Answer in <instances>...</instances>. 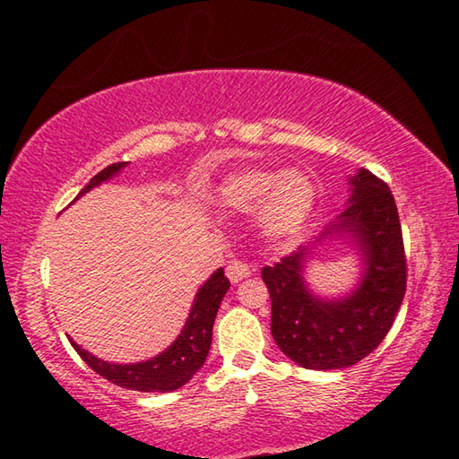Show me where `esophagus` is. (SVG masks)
I'll use <instances>...</instances> for the list:
<instances>
[{
	"label": "esophagus",
	"instance_id": "esophagus-1",
	"mask_svg": "<svg viewBox=\"0 0 459 459\" xmlns=\"http://www.w3.org/2000/svg\"><path fill=\"white\" fill-rule=\"evenodd\" d=\"M227 275H229L232 283H238V281H243L245 277L251 275V267H248L245 261L232 259V261H229V265H227Z\"/></svg>",
	"mask_w": 459,
	"mask_h": 459
}]
</instances>
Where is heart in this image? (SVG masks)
<instances>
[{
  "label": "heart",
  "instance_id": "obj_1",
  "mask_svg": "<svg viewBox=\"0 0 459 459\" xmlns=\"http://www.w3.org/2000/svg\"><path fill=\"white\" fill-rule=\"evenodd\" d=\"M221 202L235 212L259 211L261 232L269 240H290L312 214L316 188L301 169L277 174L271 169H243L229 176L219 190Z\"/></svg>",
  "mask_w": 459,
  "mask_h": 459
}]
</instances>
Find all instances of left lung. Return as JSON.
<instances>
[{
	"instance_id": "8db88e82",
	"label": "left lung",
	"mask_w": 459,
	"mask_h": 459,
	"mask_svg": "<svg viewBox=\"0 0 459 459\" xmlns=\"http://www.w3.org/2000/svg\"><path fill=\"white\" fill-rule=\"evenodd\" d=\"M351 184V206L328 230H351L364 255L367 275L351 298L322 301L309 295L301 279L306 248L261 271L271 298V333L281 352L304 368H346L367 359L391 330L405 298L407 257L391 188L368 169Z\"/></svg>"
}]
</instances>
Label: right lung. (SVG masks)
I'll return each mask as SVG.
<instances>
[{
    "mask_svg": "<svg viewBox=\"0 0 459 459\" xmlns=\"http://www.w3.org/2000/svg\"><path fill=\"white\" fill-rule=\"evenodd\" d=\"M126 161L119 164H111L105 169H100L97 176L91 178V182L84 186L79 196L97 184L105 182L113 174H117L121 168H126ZM76 196V198H79ZM230 281L224 277V271H214L212 277L200 287L194 299V306L190 309V317L186 322L180 336L176 338L172 346L166 352H161L152 360L139 362V364H108L105 360H99L95 356L71 340V344L81 359L89 364V367L107 378L108 383L129 388V391H142V393H169L180 388L188 383L202 364H204L208 351H211L212 342V325L216 312H219L221 301L224 293L229 291Z\"/></svg>",
    "mask_w": 459,
    "mask_h": 459,
    "instance_id": "add662e5",
    "label": "right lung"
}]
</instances>
